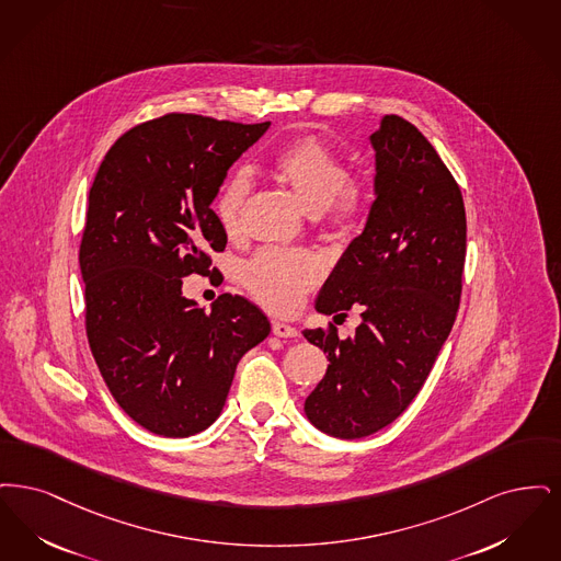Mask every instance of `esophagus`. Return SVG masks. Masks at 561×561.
<instances>
[{"label":"esophagus","instance_id":"1","mask_svg":"<svg viewBox=\"0 0 561 561\" xmlns=\"http://www.w3.org/2000/svg\"><path fill=\"white\" fill-rule=\"evenodd\" d=\"M272 333L276 335V337H297V329L291 327V324H285V322H272Z\"/></svg>","mask_w":561,"mask_h":561}]
</instances>
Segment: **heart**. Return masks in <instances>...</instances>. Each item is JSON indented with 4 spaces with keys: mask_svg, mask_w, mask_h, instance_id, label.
I'll list each match as a JSON object with an SVG mask.
<instances>
[{
    "mask_svg": "<svg viewBox=\"0 0 561 561\" xmlns=\"http://www.w3.org/2000/svg\"><path fill=\"white\" fill-rule=\"evenodd\" d=\"M272 175L291 188L293 195L327 228L347 230L365 216L366 184L350 175L342 157L314 136H299L278 148L270 161ZM251 195V178L244 170L232 171L219 186L214 211L228 237L243 232V216ZM324 264L312 251L266 247L243 268V283L264 308L278 314L293 312L306 293L314 289Z\"/></svg>",
    "mask_w": 561,
    "mask_h": 561,
    "instance_id": "obj_1",
    "label": "heart"
}]
</instances>
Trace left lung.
Returning <instances> with one entry per match:
<instances>
[{
    "mask_svg": "<svg viewBox=\"0 0 561 561\" xmlns=\"http://www.w3.org/2000/svg\"><path fill=\"white\" fill-rule=\"evenodd\" d=\"M377 198L365 232L318 293L317 310L363 322L304 331L329 354L306 414L335 438H365L407 411L446 342L463 289L467 219L461 188L413 123L388 115L370 136Z\"/></svg>",
    "mask_w": 561,
    "mask_h": 561,
    "instance_id": "8db88e82",
    "label": "left lung"
}]
</instances>
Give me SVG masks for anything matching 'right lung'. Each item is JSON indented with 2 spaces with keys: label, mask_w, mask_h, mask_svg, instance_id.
Here are the masks:
<instances>
[{
  "label": "right lung",
  "mask_w": 561,
  "mask_h": 561,
  "mask_svg": "<svg viewBox=\"0 0 561 561\" xmlns=\"http://www.w3.org/2000/svg\"><path fill=\"white\" fill-rule=\"evenodd\" d=\"M266 123L168 113L125 131L90 188L79 266L85 333L106 388L148 432L186 438L209 427L244 352L268 318L221 293L203 312L182 278L216 274L226 232L211 209L226 171Z\"/></svg>",
  "instance_id": "add662e5"
}]
</instances>
